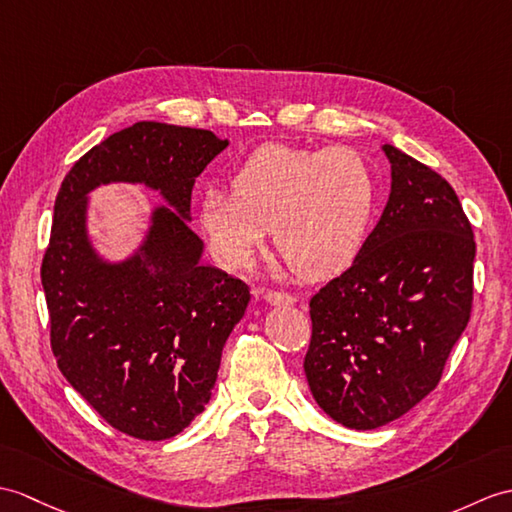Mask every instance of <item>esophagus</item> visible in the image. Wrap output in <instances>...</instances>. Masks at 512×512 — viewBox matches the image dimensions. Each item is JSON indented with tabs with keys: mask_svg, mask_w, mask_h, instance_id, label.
<instances>
[{
	"mask_svg": "<svg viewBox=\"0 0 512 512\" xmlns=\"http://www.w3.org/2000/svg\"><path fill=\"white\" fill-rule=\"evenodd\" d=\"M264 299L270 305H292L296 301L292 294H288V292H275V290H268Z\"/></svg>",
	"mask_w": 512,
	"mask_h": 512,
	"instance_id": "esophagus-1",
	"label": "esophagus"
}]
</instances>
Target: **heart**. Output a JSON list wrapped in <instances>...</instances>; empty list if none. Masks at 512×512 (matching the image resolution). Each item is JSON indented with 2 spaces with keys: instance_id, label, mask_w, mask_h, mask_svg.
<instances>
[{
  "instance_id": "heart-1",
  "label": "heart",
  "mask_w": 512,
  "mask_h": 512,
  "mask_svg": "<svg viewBox=\"0 0 512 512\" xmlns=\"http://www.w3.org/2000/svg\"><path fill=\"white\" fill-rule=\"evenodd\" d=\"M233 192L209 187L200 227L224 266H244L272 229L275 246L303 279H329L362 253L377 185L351 148L261 146L237 165Z\"/></svg>"
}]
</instances>
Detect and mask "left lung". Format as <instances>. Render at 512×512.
Wrapping results in <instances>:
<instances>
[{"mask_svg":"<svg viewBox=\"0 0 512 512\" xmlns=\"http://www.w3.org/2000/svg\"><path fill=\"white\" fill-rule=\"evenodd\" d=\"M390 196L362 253L310 301L305 377L351 430L399 419L441 382L473 303L475 242L441 174L384 144Z\"/></svg>","mask_w":512,"mask_h":512,"instance_id":"1","label":"left lung"}]
</instances>
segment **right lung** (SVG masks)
Wrapping results in <instances>:
<instances>
[{"label": "right lung", "mask_w": 512, "mask_h": 512, "mask_svg": "<svg viewBox=\"0 0 512 512\" xmlns=\"http://www.w3.org/2000/svg\"><path fill=\"white\" fill-rule=\"evenodd\" d=\"M229 146L211 130L137 122L74 163L58 189L41 283L58 368L100 417L141 441H165L205 410L224 342L251 301L248 285L200 264L189 229L196 176ZM141 182L170 208L124 262L88 240V192Z\"/></svg>", "instance_id": "obj_1"}]
</instances>
